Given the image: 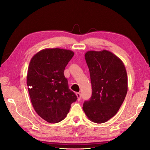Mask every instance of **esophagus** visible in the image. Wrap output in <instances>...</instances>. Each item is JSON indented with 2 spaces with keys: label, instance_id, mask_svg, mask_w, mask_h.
<instances>
[{
  "label": "esophagus",
  "instance_id": "obj_1",
  "mask_svg": "<svg viewBox=\"0 0 150 150\" xmlns=\"http://www.w3.org/2000/svg\"><path fill=\"white\" fill-rule=\"evenodd\" d=\"M76 96H77V98H78V101H80L81 99V94L79 93H76Z\"/></svg>",
  "mask_w": 150,
  "mask_h": 150
}]
</instances>
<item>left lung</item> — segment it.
I'll return each instance as SVG.
<instances>
[{
  "instance_id": "1",
  "label": "left lung",
  "mask_w": 150,
  "mask_h": 150,
  "mask_svg": "<svg viewBox=\"0 0 150 150\" xmlns=\"http://www.w3.org/2000/svg\"><path fill=\"white\" fill-rule=\"evenodd\" d=\"M92 86V96L83 104L88 118L103 123L118 111L128 91L125 66L120 59L106 50L85 54Z\"/></svg>"
}]
</instances>
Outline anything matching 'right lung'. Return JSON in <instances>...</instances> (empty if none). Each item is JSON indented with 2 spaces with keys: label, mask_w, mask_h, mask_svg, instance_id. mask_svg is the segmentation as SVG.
<instances>
[{
  "label": "right lung",
  "mask_w": 150,
  "mask_h": 150,
  "mask_svg": "<svg viewBox=\"0 0 150 150\" xmlns=\"http://www.w3.org/2000/svg\"><path fill=\"white\" fill-rule=\"evenodd\" d=\"M74 54L70 50L45 49L30 61L27 85L30 101L38 115L50 123L64 120L78 99L64 74Z\"/></svg>",
  "instance_id": "1"
}]
</instances>
